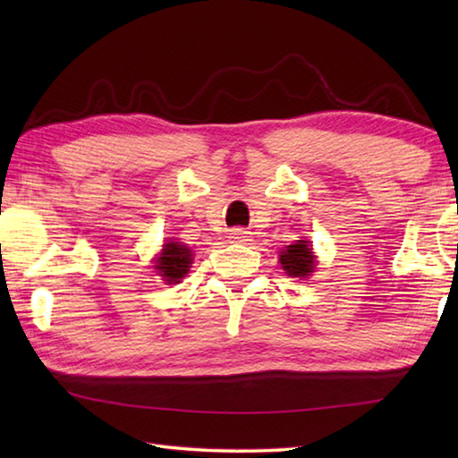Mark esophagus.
<instances>
[{"label": "esophagus", "instance_id": "1", "mask_svg": "<svg viewBox=\"0 0 458 458\" xmlns=\"http://www.w3.org/2000/svg\"><path fill=\"white\" fill-rule=\"evenodd\" d=\"M230 238L234 240V242H238V244H250L252 242L250 232L244 230V228H234V230H232L230 232Z\"/></svg>", "mask_w": 458, "mask_h": 458}]
</instances>
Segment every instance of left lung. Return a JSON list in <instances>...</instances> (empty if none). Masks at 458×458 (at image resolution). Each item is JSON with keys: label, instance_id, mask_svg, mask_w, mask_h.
Listing matches in <instances>:
<instances>
[{"label": "left lung", "instance_id": "8db88e82", "mask_svg": "<svg viewBox=\"0 0 458 458\" xmlns=\"http://www.w3.org/2000/svg\"><path fill=\"white\" fill-rule=\"evenodd\" d=\"M278 262H281L286 275L293 278H307L315 270V254L309 240H297L294 244H289L278 254Z\"/></svg>", "mask_w": 458, "mask_h": 458}]
</instances>
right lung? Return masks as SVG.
Instances as JSON below:
<instances>
[{
  "label": "right lung",
  "mask_w": 458,
  "mask_h": 458,
  "mask_svg": "<svg viewBox=\"0 0 458 458\" xmlns=\"http://www.w3.org/2000/svg\"><path fill=\"white\" fill-rule=\"evenodd\" d=\"M191 260L193 254L190 246L175 242V240H167L157 259H155V270H157L159 276H164L167 284H177L190 273Z\"/></svg>",
  "instance_id": "add662e5"
}]
</instances>
